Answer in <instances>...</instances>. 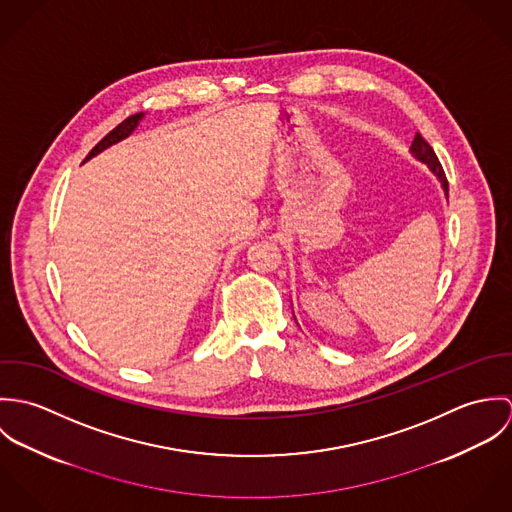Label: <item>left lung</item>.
<instances>
[{
    "mask_svg": "<svg viewBox=\"0 0 512 512\" xmlns=\"http://www.w3.org/2000/svg\"><path fill=\"white\" fill-rule=\"evenodd\" d=\"M410 151H412L420 161L428 163V167L438 175V179L441 181V185H443V191H445V195H447V193H449V183H447L445 171H443V167H441V163H439L438 155H436V151L432 149V146H430L420 134H416Z\"/></svg>",
    "mask_w": 512,
    "mask_h": 512,
    "instance_id": "1",
    "label": "left lung"
}]
</instances>
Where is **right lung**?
I'll return each instance as SVG.
<instances>
[{"label":"right lung","instance_id":"add662e5","mask_svg":"<svg viewBox=\"0 0 512 512\" xmlns=\"http://www.w3.org/2000/svg\"><path fill=\"white\" fill-rule=\"evenodd\" d=\"M142 116L144 114H134V116H130V118H126L122 124H118L110 134H106L96 146L90 149V153L86 155V159H90V157H94L96 153H100L102 149H106V147L112 146V144H116V142H120V140H124V138H128L134 130H136V126H138V122L142 120ZM84 159V161H86Z\"/></svg>","mask_w":512,"mask_h":512}]
</instances>
